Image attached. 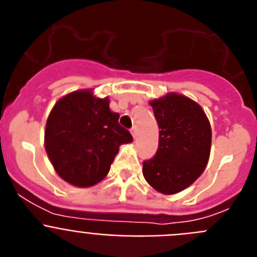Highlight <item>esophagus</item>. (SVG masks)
Instances as JSON below:
<instances>
[{"label": "esophagus", "mask_w": 257, "mask_h": 257, "mask_svg": "<svg viewBox=\"0 0 257 257\" xmlns=\"http://www.w3.org/2000/svg\"><path fill=\"white\" fill-rule=\"evenodd\" d=\"M131 135H133L134 139H135V138H136V128H135V127H133V128H131Z\"/></svg>", "instance_id": "esophagus-1"}]
</instances>
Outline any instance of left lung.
<instances>
[{
    "instance_id": "left-lung-1",
    "label": "left lung",
    "mask_w": 257,
    "mask_h": 257,
    "mask_svg": "<svg viewBox=\"0 0 257 257\" xmlns=\"http://www.w3.org/2000/svg\"><path fill=\"white\" fill-rule=\"evenodd\" d=\"M160 127L158 151L143 163V175L162 194L187 189L205 171L211 151V126L198 103L170 92L151 101Z\"/></svg>"
}]
</instances>
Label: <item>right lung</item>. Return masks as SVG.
Here are the masks:
<instances>
[{"instance_id": "1", "label": "right lung", "mask_w": 257, "mask_h": 257, "mask_svg": "<svg viewBox=\"0 0 257 257\" xmlns=\"http://www.w3.org/2000/svg\"><path fill=\"white\" fill-rule=\"evenodd\" d=\"M108 97L77 90L59 99L47 117L45 149L55 171L74 187H92L109 172L119 145L133 136L118 123Z\"/></svg>"}]
</instances>
